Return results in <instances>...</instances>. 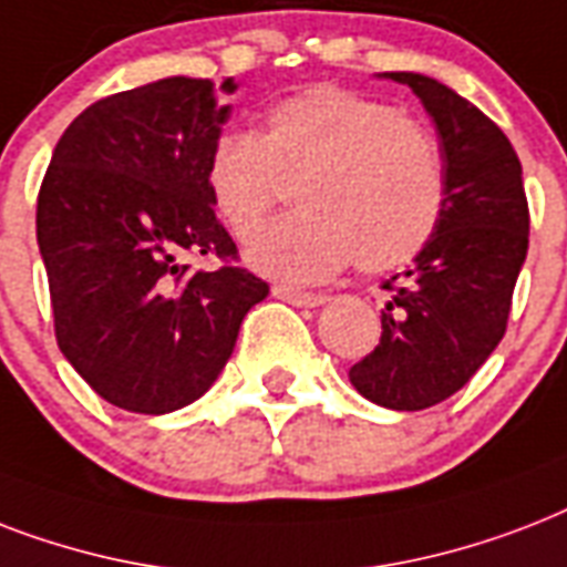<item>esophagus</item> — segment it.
Here are the masks:
<instances>
[{"label":"esophagus","mask_w":567,"mask_h":567,"mask_svg":"<svg viewBox=\"0 0 567 567\" xmlns=\"http://www.w3.org/2000/svg\"><path fill=\"white\" fill-rule=\"evenodd\" d=\"M271 296L296 307H319L328 301V296H322V292H301V289L292 287H271Z\"/></svg>","instance_id":"34e87169"}]
</instances>
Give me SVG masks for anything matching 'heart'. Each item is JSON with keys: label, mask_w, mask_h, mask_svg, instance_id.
I'll return each instance as SVG.
<instances>
[{"label": "heart", "mask_w": 567, "mask_h": 567, "mask_svg": "<svg viewBox=\"0 0 567 567\" xmlns=\"http://www.w3.org/2000/svg\"><path fill=\"white\" fill-rule=\"evenodd\" d=\"M292 177L298 206L262 227L245 262L280 284H319L358 262L390 271L423 251L446 197L437 142L399 109L313 85L269 109L262 133L224 130L206 156V192L248 239Z\"/></svg>", "instance_id": "b5f03b06"}]
</instances>
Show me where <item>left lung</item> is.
I'll use <instances>...</instances> for the list:
<instances>
[{
  "label": "left lung",
  "mask_w": 567,
  "mask_h": 567,
  "mask_svg": "<svg viewBox=\"0 0 567 567\" xmlns=\"http://www.w3.org/2000/svg\"><path fill=\"white\" fill-rule=\"evenodd\" d=\"M384 76L411 87L437 126L446 197L405 284H384L381 340L349 381L375 405L423 411L462 390L503 340L529 206L520 159L488 115L423 73Z\"/></svg>",
  "instance_id": "obj_1"
}]
</instances>
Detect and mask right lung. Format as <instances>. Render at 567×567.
Listing matches in <instances>:
<instances>
[{
  "label": "right lung",
  "instance_id": "obj_1",
  "mask_svg": "<svg viewBox=\"0 0 567 567\" xmlns=\"http://www.w3.org/2000/svg\"><path fill=\"white\" fill-rule=\"evenodd\" d=\"M224 79L168 76L96 100L64 130L38 195L55 340L112 405L171 414L213 388L269 284L236 266L206 156L230 117ZM215 252L221 270L182 257Z\"/></svg>",
  "mask_w": 567,
  "mask_h": 567
}]
</instances>
